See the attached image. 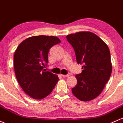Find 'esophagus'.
Returning <instances> with one entry per match:
<instances>
[{"label":"esophagus","mask_w":123,"mask_h":123,"mask_svg":"<svg viewBox=\"0 0 123 123\" xmlns=\"http://www.w3.org/2000/svg\"><path fill=\"white\" fill-rule=\"evenodd\" d=\"M61 76L63 78H68L69 76V74H61Z\"/></svg>","instance_id":"1"}]
</instances>
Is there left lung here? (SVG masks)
<instances>
[{"label": "left lung", "instance_id": "obj_1", "mask_svg": "<svg viewBox=\"0 0 123 123\" xmlns=\"http://www.w3.org/2000/svg\"><path fill=\"white\" fill-rule=\"evenodd\" d=\"M66 38L74 49L77 63L83 64L82 73L75 76L77 85L72 92L80 101H91L101 94L111 76L109 48L98 35L89 31L69 34Z\"/></svg>", "mask_w": 123, "mask_h": 123}]
</instances>
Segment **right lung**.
<instances>
[{
  "instance_id": "obj_1",
  "label": "right lung",
  "mask_w": 123,
  "mask_h": 123,
  "mask_svg": "<svg viewBox=\"0 0 123 123\" xmlns=\"http://www.w3.org/2000/svg\"><path fill=\"white\" fill-rule=\"evenodd\" d=\"M61 42L57 37L38 35L25 39L15 50L14 70L23 91L35 99L49 95L59 81L57 75L45 72L51 47Z\"/></svg>"
}]
</instances>
